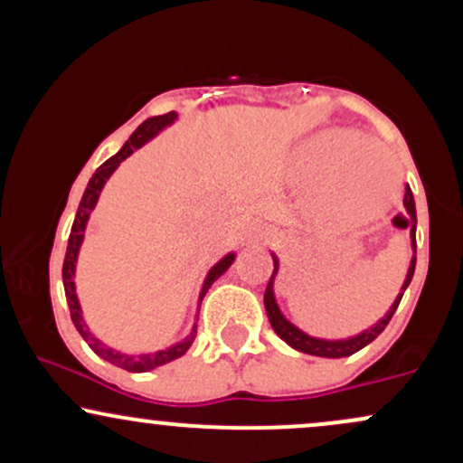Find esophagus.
I'll return each mask as SVG.
<instances>
[{
  "label": "esophagus",
  "mask_w": 463,
  "mask_h": 463,
  "mask_svg": "<svg viewBox=\"0 0 463 463\" xmlns=\"http://www.w3.org/2000/svg\"><path fill=\"white\" fill-rule=\"evenodd\" d=\"M269 237H272V232H269V231H261V232H259V235H257V241H268Z\"/></svg>",
  "instance_id": "obj_1"
}]
</instances>
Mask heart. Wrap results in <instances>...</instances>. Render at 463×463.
I'll return each instance as SVG.
<instances>
[{
  "label": "heart",
  "mask_w": 463,
  "mask_h": 463,
  "mask_svg": "<svg viewBox=\"0 0 463 463\" xmlns=\"http://www.w3.org/2000/svg\"><path fill=\"white\" fill-rule=\"evenodd\" d=\"M385 152L379 143L364 141L359 135L346 130H326L307 141L302 147V161H305L307 172L317 174L328 167V202H331V184L339 176L344 165L348 163V174L361 189L368 191L370 198L379 195L392 178V165L383 156ZM392 158V156H390ZM387 202V198H385ZM381 211V204L364 209L361 213L346 215L350 224H361L368 222Z\"/></svg>",
  "instance_id": "obj_1"
}]
</instances>
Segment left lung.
Listing matches in <instances>:
<instances>
[{
	"label": "left lung",
	"mask_w": 463,
	"mask_h": 463,
	"mask_svg": "<svg viewBox=\"0 0 463 463\" xmlns=\"http://www.w3.org/2000/svg\"><path fill=\"white\" fill-rule=\"evenodd\" d=\"M402 204H405L407 215H409L405 220V226H409V241H411V261H409L407 276H405V280H402L401 289H398V296L394 298V302H392V307L385 311V316L379 317V320L372 324V326L364 328V331H359L357 335H350V337H339V339L316 337V335H309L307 331H302V328L296 326L291 320H287L285 313L280 311L279 300H276V291H274V283H276V276H279L280 261H279V257H276V252H269L272 254V261H274V272H272V279L268 280V287H265L263 305H265V313H268V320H269V324H272L274 333L283 339L287 346L298 350V353L313 354V357L342 359V357H350V354H354L361 348H365L370 342H374V339L385 331V326L390 324L392 316H394V311L398 309V302H401L402 294H405L409 283H411L413 269H416L418 217H416V202H413V194L409 187L405 189V200H402Z\"/></svg>",
	"instance_id": "8db88e82"
}]
</instances>
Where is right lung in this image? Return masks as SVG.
Instances as JSON below:
<instances>
[{"mask_svg": "<svg viewBox=\"0 0 463 463\" xmlns=\"http://www.w3.org/2000/svg\"><path fill=\"white\" fill-rule=\"evenodd\" d=\"M176 121H178V113H174V110H172V113H167V115L150 117V119L143 121L139 128L132 132L130 139L124 143V147H121V150L117 152L115 156H110L109 161L102 163L98 169H95L91 180H89L87 189H84L82 200H80V204H78L76 220H73L71 235H69V241H67L65 263H62V285H65V296H67L69 311H71L73 326L78 328V333L82 335L84 342L89 344V348H91L93 353L98 354V357H102L104 361H109V364L117 365V368L128 370V372H150L154 368H158V365H165V364H169V361L183 357V354L187 353L191 344H194L195 333H198V313H200L202 298H204V294L209 291V287L213 285L215 280L220 279V276L224 274L226 269L232 265V261L237 259L235 250H231V252L224 254V257H222L220 261H217L213 268L206 272L204 280H202V287H200L198 309H195L194 324H191L189 333L184 335L183 339H178V342L169 344V346H165L161 350H154V353H137V354L121 353V350H117L113 346H109V344H104L102 339H99L98 335H95L91 328H89L87 320H84V311H82V305H80L78 291H76V265H78L80 248H82V243H84V232H87V224H89V220H91L93 209L98 206L99 194H102L106 180L113 176L115 169L119 167V165L124 163L126 158L130 156V154H135L137 150H139V147L146 146L147 141H152L156 135H161L165 128H169L172 124H176Z\"/></svg>", "mask_w": 463, "mask_h": 463, "instance_id": "right-lung-1", "label": "right lung"}]
</instances>
